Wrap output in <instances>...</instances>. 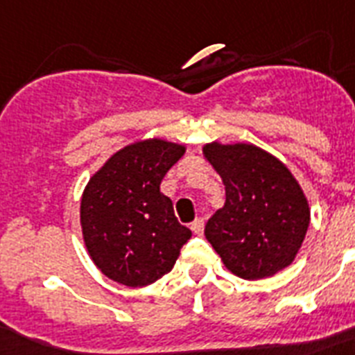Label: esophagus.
I'll return each mask as SVG.
<instances>
[{
	"label": "esophagus",
	"instance_id": "esophagus-1",
	"mask_svg": "<svg viewBox=\"0 0 355 355\" xmlns=\"http://www.w3.org/2000/svg\"><path fill=\"white\" fill-rule=\"evenodd\" d=\"M191 232L195 235H200L204 232V218H195L191 223Z\"/></svg>",
	"mask_w": 355,
	"mask_h": 355
}]
</instances>
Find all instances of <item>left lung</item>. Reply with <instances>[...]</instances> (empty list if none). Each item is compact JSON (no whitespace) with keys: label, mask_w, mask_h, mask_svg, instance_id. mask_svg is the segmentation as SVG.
Instances as JSON below:
<instances>
[{"label":"left lung","mask_w":355,"mask_h":355,"mask_svg":"<svg viewBox=\"0 0 355 355\" xmlns=\"http://www.w3.org/2000/svg\"><path fill=\"white\" fill-rule=\"evenodd\" d=\"M202 151L226 187V202L204 230L224 266L248 281L290 266L310 224L308 200L290 169L253 144L211 142Z\"/></svg>","instance_id":"left-lung-1"}]
</instances>
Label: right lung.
<instances>
[{
	"label": "right lung",
	"instance_id": "1",
	"mask_svg": "<svg viewBox=\"0 0 355 355\" xmlns=\"http://www.w3.org/2000/svg\"><path fill=\"white\" fill-rule=\"evenodd\" d=\"M186 148L148 138L116 151L87 182L80 204L83 243L98 270L138 288L171 272L191 232L160 191Z\"/></svg>",
	"mask_w": 355,
	"mask_h": 355
}]
</instances>
